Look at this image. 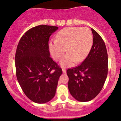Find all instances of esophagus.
Segmentation results:
<instances>
[{
    "label": "esophagus",
    "mask_w": 121,
    "mask_h": 121,
    "mask_svg": "<svg viewBox=\"0 0 121 121\" xmlns=\"http://www.w3.org/2000/svg\"><path fill=\"white\" fill-rule=\"evenodd\" d=\"M62 71H63V73H66V69L65 68H63V67H62Z\"/></svg>",
    "instance_id": "34e87169"
}]
</instances>
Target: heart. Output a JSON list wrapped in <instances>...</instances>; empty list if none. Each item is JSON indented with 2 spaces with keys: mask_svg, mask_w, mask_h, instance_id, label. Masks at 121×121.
<instances>
[{
  "mask_svg": "<svg viewBox=\"0 0 121 121\" xmlns=\"http://www.w3.org/2000/svg\"><path fill=\"white\" fill-rule=\"evenodd\" d=\"M93 35L90 29L81 27H68L58 32L55 39L49 43V50L55 60H60L62 67H71L86 59L93 45Z\"/></svg>",
  "mask_w": 121,
  "mask_h": 121,
  "instance_id": "heart-1",
  "label": "heart"
}]
</instances>
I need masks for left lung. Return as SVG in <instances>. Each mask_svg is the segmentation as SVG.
I'll list each match as a JSON object with an SVG mask.
<instances>
[{
  "mask_svg": "<svg viewBox=\"0 0 121 121\" xmlns=\"http://www.w3.org/2000/svg\"><path fill=\"white\" fill-rule=\"evenodd\" d=\"M93 36L89 55L80 65L68 69V88L72 96L80 102L94 99L103 87L108 73V55L101 36L91 29Z\"/></svg>",
  "mask_w": 121,
  "mask_h": 121,
  "instance_id": "1",
  "label": "left lung"
}]
</instances>
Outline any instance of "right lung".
Instances as JSON below:
<instances>
[{
  "instance_id": "add662e5",
  "label": "right lung",
  "mask_w": 121,
  "mask_h": 121,
  "mask_svg": "<svg viewBox=\"0 0 121 121\" xmlns=\"http://www.w3.org/2000/svg\"><path fill=\"white\" fill-rule=\"evenodd\" d=\"M58 29L45 25L33 27L22 36L17 48V80L25 95L36 103H45L54 97L62 73L49 51V39Z\"/></svg>"
}]
</instances>
